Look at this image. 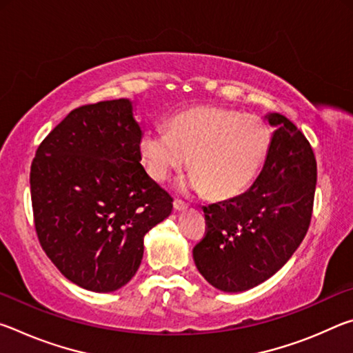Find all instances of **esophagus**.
I'll list each match as a JSON object with an SVG mask.
<instances>
[{
	"label": "esophagus",
	"mask_w": 353,
	"mask_h": 353,
	"mask_svg": "<svg viewBox=\"0 0 353 353\" xmlns=\"http://www.w3.org/2000/svg\"><path fill=\"white\" fill-rule=\"evenodd\" d=\"M172 207H174L176 212H185V210H187V208H188V205L185 204V202L179 201V199H176L174 202H172Z\"/></svg>",
	"instance_id": "34e87169"
}]
</instances>
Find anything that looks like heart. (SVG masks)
<instances>
[{
  "mask_svg": "<svg viewBox=\"0 0 353 353\" xmlns=\"http://www.w3.org/2000/svg\"><path fill=\"white\" fill-rule=\"evenodd\" d=\"M272 132L265 119L216 105L177 113L168 130L154 128L141 137L140 154L148 174L163 182L188 163L182 190L229 199L259 176L271 151Z\"/></svg>",
  "mask_w": 353,
  "mask_h": 353,
  "instance_id": "heart-1",
  "label": "heart"
}]
</instances>
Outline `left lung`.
Returning a JSON list of instances; mask_svg holds the SVG:
<instances>
[{"mask_svg":"<svg viewBox=\"0 0 353 353\" xmlns=\"http://www.w3.org/2000/svg\"><path fill=\"white\" fill-rule=\"evenodd\" d=\"M263 170L248 191L204 207L207 234L193 249L214 288L241 292L274 276L307 235L316 190V159L301 130L280 113Z\"/></svg>","mask_w":353,"mask_h":353,"instance_id":"8db88e82","label":"left lung"}]
</instances>
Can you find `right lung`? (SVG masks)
I'll list each match as a JSON object with an SVG mask.
<instances>
[{"mask_svg": "<svg viewBox=\"0 0 353 353\" xmlns=\"http://www.w3.org/2000/svg\"><path fill=\"white\" fill-rule=\"evenodd\" d=\"M141 128L129 99L71 110L31 165L34 224L70 282L110 292L135 276L143 238L168 218L172 198L140 163Z\"/></svg>", "mask_w": 353, "mask_h": 353, "instance_id": "1", "label": "right lung"}]
</instances>
